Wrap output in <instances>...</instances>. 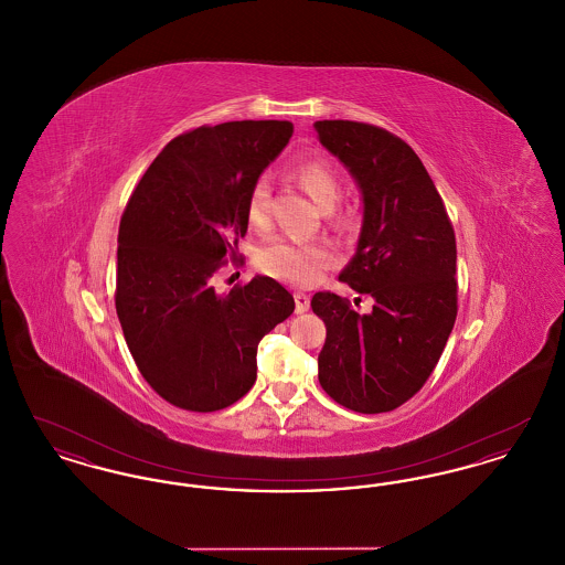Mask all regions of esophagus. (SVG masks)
<instances>
[{
	"mask_svg": "<svg viewBox=\"0 0 565 565\" xmlns=\"http://www.w3.org/2000/svg\"><path fill=\"white\" fill-rule=\"evenodd\" d=\"M295 302L296 313H305V311H309V307H311V298L305 295V292H296Z\"/></svg>",
	"mask_w": 565,
	"mask_h": 565,
	"instance_id": "1",
	"label": "esophagus"
}]
</instances>
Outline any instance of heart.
I'll return each instance as SVG.
<instances>
[{"label":"heart","instance_id":"1","mask_svg":"<svg viewBox=\"0 0 565 565\" xmlns=\"http://www.w3.org/2000/svg\"><path fill=\"white\" fill-rule=\"evenodd\" d=\"M298 184L311 196V201L326 212L341 199V184L332 167L323 161L298 164L295 171ZM270 184L267 175H260L247 196V217L254 226H265L269 220ZM334 263V249L323 242L300 239H273L258 252V267L270 277L292 284L313 286L323 270Z\"/></svg>","mask_w":565,"mask_h":565}]
</instances>
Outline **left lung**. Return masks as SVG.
Here are the masks:
<instances>
[{
    "instance_id": "obj_1",
    "label": "left lung",
    "mask_w": 565,
    "mask_h": 565,
    "mask_svg": "<svg viewBox=\"0 0 565 565\" xmlns=\"http://www.w3.org/2000/svg\"><path fill=\"white\" fill-rule=\"evenodd\" d=\"M316 131L362 194L358 247L339 279L373 298L369 313L330 292L311 298L326 323L320 385L351 411H394L424 387L454 330L456 233L401 137L351 120H318Z\"/></svg>"
}]
</instances>
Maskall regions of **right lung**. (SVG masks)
I'll list each match as a JSON object with an SVG mask.
<instances>
[{
	"label": "right lung",
	"instance_id": "1",
	"mask_svg": "<svg viewBox=\"0 0 565 565\" xmlns=\"http://www.w3.org/2000/svg\"><path fill=\"white\" fill-rule=\"evenodd\" d=\"M288 120H235L171 139L118 231L116 313L139 373L167 403L210 413L256 381L260 339L295 311L275 279L214 288L247 233L254 182L288 146Z\"/></svg>",
	"mask_w": 565,
	"mask_h": 565
}]
</instances>
